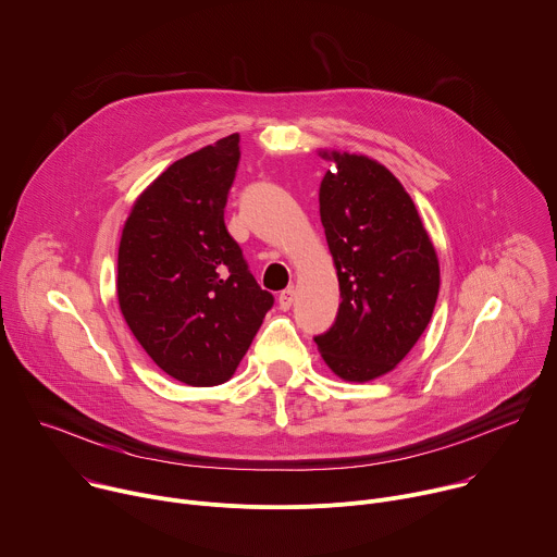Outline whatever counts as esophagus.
<instances>
[{
	"mask_svg": "<svg viewBox=\"0 0 557 557\" xmlns=\"http://www.w3.org/2000/svg\"><path fill=\"white\" fill-rule=\"evenodd\" d=\"M293 301H295V290L293 288H286L277 295V304H280L282 310H288L293 306Z\"/></svg>",
	"mask_w": 557,
	"mask_h": 557,
	"instance_id": "esophagus-1",
	"label": "esophagus"
}]
</instances>
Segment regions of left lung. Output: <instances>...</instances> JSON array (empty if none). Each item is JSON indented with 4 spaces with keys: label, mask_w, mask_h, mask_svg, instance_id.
Listing matches in <instances>:
<instances>
[{
    "label": "left lung",
    "mask_w": 557,
    "mask_h": 557,
    "mask_svg": "<svg viewBox=\"0 0 557 557\" xmlns=\"http://www.w3.org/2000/svg\"><path fill=\"white\" fill-rule=\"evenodd\" d=\"M320 156L333 163L320 215L342 301L333 329L314 344L339 379L366 383L399 366L428 329L438 256L414 200L385 165L339 149Z\"/></svg>",
    "instance_id": "8db88e82"
}]
</instances>
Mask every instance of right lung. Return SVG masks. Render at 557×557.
<instances>
[{"mask_svg":"<svg viewBox=\"0 0 557 557\" xmlns=\"http://www.w3.org/2000/svg\"><path fill=\"white\" fill-rule=\"evenodd\" d=\"M237 143L228 134L153 178L134 200L119 245L125 324L158 368L194 387L233 376L273 306L224 226Z\"/></svg>","mask_w":557,"mask_h":557,"instance_id":"1","label":"right lung"}]
</instances>
